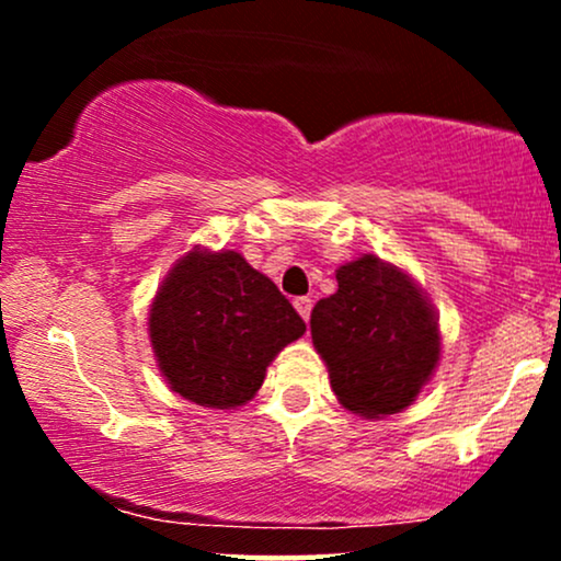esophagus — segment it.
<instances>
[{
  "label": "esophagus",
  "instance_id": "obj_1",
  "mask_svg": "<svg viewBox=\"0 0 561 561\" xmlns=\"http://www.w3.org/2000/svg\"><path fill=\"white\" fill-rule=\"evenodd\" d=\"M311 308H313L311 298H295V311H298L306 321L311 319Z\"/></svg>",
  "mask_w": 561,
  "mask_h": 561
}]
</instances>
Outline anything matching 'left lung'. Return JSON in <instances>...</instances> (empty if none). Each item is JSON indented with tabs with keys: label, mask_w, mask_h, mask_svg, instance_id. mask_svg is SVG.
<instances>
[{
	"label": "left lung",
	"mask_w": 561,
	"mask_h": 561,
	"mask_svg": "<svg viewBox=\"0 0 561 561\" xmlns=\"http://www.w3.org/2000/svg\"><path fill=\"white\" fill-rule=\"evenodd\" d=\"M311 337L337 401L369 420L403 411L440 358L433 306L377 255L337 268V293L311 311Z\"/></svg>",
	"instance_id": "8db88e82"
}]
</instances>
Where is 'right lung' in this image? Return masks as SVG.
<instances>
[{"mask_svg":"<svg viewBox=\"0 0 561 561\" xmlns=\"http://www.w3.org/2000/svg\"><path fill=\"white\" fill-rule=\"evenodd\" d=\"M306 332L285 295L234 250H190L158 289L150 340L171 390L208 409H237L266 366Z\"/></svg>","mask_w":561,"mask_h":561,"instance_id":"right-lung-1","label":"right lung"}]
</instances>
